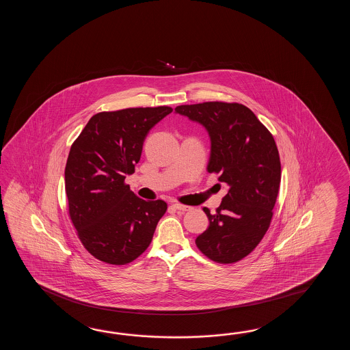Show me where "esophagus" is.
<instances>
[{"label":"esophagus","mask_w":350,"mask_h":350,"mask_svg":"<svg viewBox=\"0 0 350 350\" xmlns=\"http://www.w3.org/2000/svg\"><path fill=\"white\" fill-rule=\"evenodd\" d=\"M174 208H176L178 211L180 213H185V211H190L191 210V206H187V205H183V204H178V202H175L174 205H172Z\"/></svg>","instance_id":"1"}]
</instances>
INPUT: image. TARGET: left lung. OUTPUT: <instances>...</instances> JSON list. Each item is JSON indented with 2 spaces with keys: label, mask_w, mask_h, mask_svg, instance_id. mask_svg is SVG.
Listing matches in <instances>:
<instances>
[{
  "label": "left lung",
  "mask_w": 350,
  "mask_h": 350,
  "mask_svg": "<svg viewBox=\"0 0 350 350\" xmlns=\"http://www.w3.org/2000/svg\"><path fill=\"white\" fill-rule=\"evenodd\" d=\"M175 112L205 127L210 137L208 172L228 185L221 205L195 243L208 259L230 264L252 253L268 230L279 193L282 166L273 135L241 104L181 105Z\"/></svg>",
  "instance_id": "1"
}]
</instances>
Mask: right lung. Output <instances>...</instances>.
<instances>
[{"label": "right lung", "instance_id": "obj_1", "mask_svg": "<svg viewBox=\"0 0 350 350\" xmlns=\"http://www.w3.org/2000/svg\"><path fill=\"white\" fill-rule=\"evenodd\" d=\"M172 111L159 106L98 112L70 149L65 167L70 217L98 260L131 262L152 240L167 205L142 200L124 181L140 161L150 130Z\"/></svg>", "mask_w": 350, "mask_h": 350}]
</instances>
